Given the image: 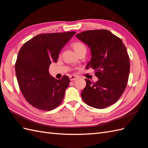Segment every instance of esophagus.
Returning a JSON list of instances; mask_svg holds the SVG:
<instances>
[{
	"label": "esophagus",
	"mask_w": 148,
	"mask_h": 148,
	"mask_svg": "<svg viewBox=\"0 0 148 148\" xmlns=\"http://www.w3.org/2000/svg\"><path fill=\"white\" fill-rule=\"evenodd\" d=\"M78 78L77 76H75V75H71L70 76V79L71 81H74V80L77 79Z\"/></svg>",
	"instance_id": "34e87169"
}]
</instances>
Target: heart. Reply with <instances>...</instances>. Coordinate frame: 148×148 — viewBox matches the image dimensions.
Listing matches in <instances>:
<instances>
[{
    "mask_svg": "<svg viewBox=\"0 0 148 148\" xmlns=\"http://www.w3.org/2000/svg\"><path fill=\"white\" fill-rule=\"evenodd\" d=\"M71 46H72L73 50L75 51L76 53L83 50H86V46H84V44L83 43L81 42H78V41L75 42L71 44Z\"/></svg>",
    "mask_w": 148,
    "mask_h": 148,
    "instance_id": "obj_1",
    "label": "heart"
}]
</instances>
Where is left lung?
<instances>
[{
	"label": "left lung",
	"mask_w": 148,
	"mask_h": 148,
	"mask_svg": "<svg viewBox=\"0 0 148 148\" xmlns=\"http://www.w3.org/2000/svg\"><path fill=\"white\" fill-rule=\"evenodd\" d=\"M91 50V58L86 69L95 70L96 83L85 79L86 87L82 92L83 101L96 109L114 104L126 88L130 64L122 39L106 29L83 31L76 34Z\"/></svg>",
	"instance_id": "left-lung-1"
}]
</instances>
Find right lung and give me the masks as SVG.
Masks as SVG:
<instances>
[{
    "label": "right lung",
    "mask_w": 148,
    "mask_h": 148,
    "mask_svg": "<svg viewBox=\"0 0 148 148\" xmlns=\"http://www.w3.org/2000/svg\"><path fill=\"white\" fill-rule=\"evenodd\" d=\"M76 33L41 34L25 42L18 52L15 73L20 91L29 104L39 110H51L63 101L70 79H57L49 74L52 62H57L62 49Z\"/></svg>",
    "instance_id": "1"
}]
</instances>
